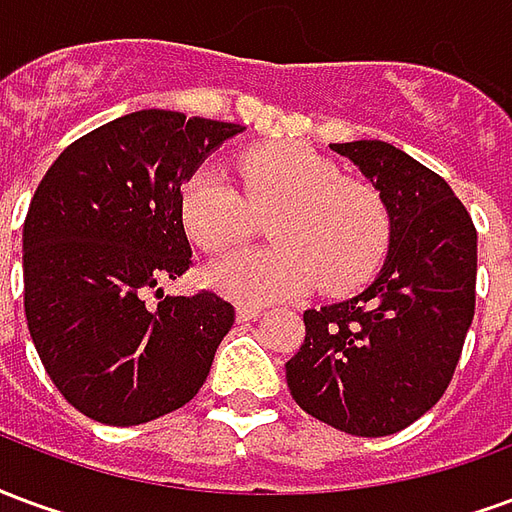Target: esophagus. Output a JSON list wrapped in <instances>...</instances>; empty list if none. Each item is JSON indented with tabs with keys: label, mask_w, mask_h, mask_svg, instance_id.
Here are the masks:
<instances>
[{
	"label": "esophagus",
	"mask_w": 512,
	"mask_h": 512,
	"mask_svg": "<svg viewBox=\"0 0 512 512\" xmlns=\"http://www.w3.org/2000/svg\"><path fill=\"white\" fill-rule=\"evenodd\" d=\"M260 315H263V310H260V307H249V304H241V307L235 310V318L241 323L252 321V318H260Z\"/></svg>",
	"instance_id": "esophagus-1"
}]
</instances>
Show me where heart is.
<instances>
[{
    "label": "heart",
    "mask_w": 512,
    "mask_h": 512,
    "mask_svg": "<svg viewBox=\"0 0 512 512\" xmlns=\"http://www.w3.org/2000/svg\"><path fill=\"white\" fill-rule=\"evenodd\" d=\"M241 189L224 169L202 164L183 180L180 219L194 244L224 252L244 238L249 205L274 208L266 235L274 244L241 249L213 263L208 279L241 304L288 299L321 282L345 290L384 257L389 219L376 191L337 180V169L299 145H268L238 158Z\"/></svg>",
    "instance_id": "1"
}]
</instances>
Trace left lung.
Segmentation results:
<instances>
[{"instance_id": "left-lung-1", "label": "left lung", "mask_w": 512, "mask_h": 512, "mask_svg": "<svg viewBox=\"0 0 512 512\" xmlns=\"http://www.w3.org/2000/svg\"><path fill=\"white\" fill-rule=\"evenodd\" d=\"M389 216V252L354 299L304 312V343L285 365L307 414L351 436H389L439 403L474 318L477 230L447 180L378 142L332 145Z\"/></svg>"}]
</instances>
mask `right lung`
I'll list each match as a JSON object with an SVG mask.
<instances>
[{"instance_id": "add662e5", "label": "right lung", "mask_w": 512, "mask_h": 512, "mask_svg": "<svg viewBox=\"0 0 512 512\" xmlns=\"http://www.w3.org/2000/svg\"><path fill=\"white\" fill-rule=\"evenodd\" d=\"M241 131L142 109L76 139L40 180L21 238L24 312L46 373L84 417L142 425L205 384L233 304L164 296L161 282L191 263L183 180Z\"/></svg>"}]
</instances>
